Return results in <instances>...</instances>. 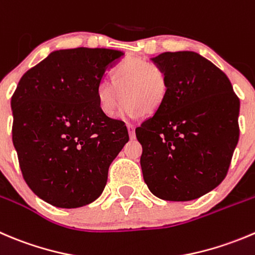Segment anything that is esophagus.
<instances>
[{
    "instance_id": "34e87169",
    "label": "esophagus",
    "mask_w": 255,
    "mask_h": 255,
    "mask_svg": "<svg viewBox=\"0 0 255 255\" xmlns=\"http://www.w3.org/2000/svg\"><path fill=\"white\" fill-rule=\"evenodd\" d=\"M127 128H128V133H129L130 139H133V138L135 137V132H134L135 127H134V125H133V123H127Z\"/></svg>"
}]
</instances>
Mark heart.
<instances>
[{
  "mask_svg": "<svg viewBox=\"0 0 255 255\" xmlns=\"http://www.w3.org/2000/svg\"><path fill=\"white\" fill-rule=\"evenodd\" d=\"M111 81L112 83H102L97 90L98 108L107 117L117 116L122 98L125 115L137 116L140 112L149 116L158 111L167 97V75L162 68L144 59L123 61L112 72Z\"/></svg>",
  "mask_w": 255,
  "mask_h": 255,
  "instance_id": "1",
  "label": "heart"
}]
</instances>
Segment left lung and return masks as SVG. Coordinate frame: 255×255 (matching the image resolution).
I'll use <instances>...</instances> for the list:
<instances>
[{
    "label": "left lung",
    "mask_w": 255,
    "mask_h": 255,
    "mask_svg": "<svg viewBox=\"0 0 255 255\" xmlns=\"http://www.w3.org/2000/svg\"><path fill=\"white\" fill-rule=\"evenodd\" d=\"M153 62L168 78L163 105L135 129L145 184L164 201L185 202L226 178L239 139V98L223 71L194 52Z\"/></svg>",
    "instance_id": "left-lung-1"
}]
</instances>
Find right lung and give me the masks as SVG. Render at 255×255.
Here are the masks:
<instances>
[{
    "instance_id": "1",
    "label": "right lung",
    "mask_w": 255,
    "mask_h": 255,
    "mask_svg": "<svg viewBox=\"0 0 255 255\" xmlns=\"http://www.w3.org/2000/svg\"><path fill=\"white\" fill-rule=\"evenodd\" d=\"M110 48L61 49L27 71L12 95V140L24 182L59 208L97 199L128 142L125 122L101 112L97 90L123 56Z\"/></svg>"
}]
</instances>
